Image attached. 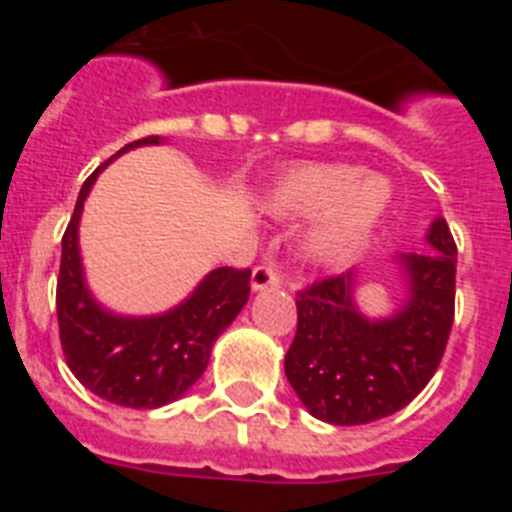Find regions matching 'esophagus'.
Instances as JSON below:
<instances>
[{
	"instance_id": "1",
	"label": "esophagus",
	"mask_w": 512,
	"mask_h": 512,
	"mask_svg": "<svg viewBox=\"0 0 512 512\" xmlns=\"http://www.w3.org/2000/svg\"><path fill=\"white\" fill-rule=\"evenodd\" d=\"M253 289H269V287H282V274L271 266H256L251 277Z\"/></svg>"
}]
</instances>
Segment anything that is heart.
Segmentation results:
<instances>
[{"label":"heart","mask_w":512,"mask_h":512,"mask_svg":"<svg viewBox=\"0 0 512 512\" xmlns=\"http://www.w3.org/2000/svg\"><path fill=\"white\" fill-rule=\"evenodd\" d=\"M390 205V184L361 174L354 164H302L279 179L266 197L269 212L300 217L317 212L305 253L318 264L346 261L372 235Z\"/></svg>","instance_id":"1"}]
</instances>
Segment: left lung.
<instances>
[{"instance_id": "1", "label": "left lung", "mask_w": 512, "mask_h": 512, "mask_svg": "<svg viewBox=\"0 0 512 512\" xmlns=\"http://www.w3.org/2000/svg\"><path fill=\"white\" fill-rule=\"evenodd\" d=\"M428 253H402L410 297L392 318L369 320L354 305V271L297 292V333L284 356L292 390L310 415L364 425L397 413L431 382L454 325L456 243L443 217Z\"/></svg>"}]
</instances>
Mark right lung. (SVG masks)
Wrapping results in <instances>:
<instances>
[{"instance_id":"right-lung-1","label":"right lung","mask_w":512,"mask_h":512,"mask_svg":"<svg viewBox=\"0 0 512 512\" xmlns=\"http://www.w3.org/2000/svg\"><path fill=\"white\" fill-rule=\"evenodd\" d=\"M158 135L128 143L115 153L156 146ZM107 158L89 176L61 241L56 310L66 364L87 390L122 408L153 410L179 400L205 374L212 343L243 310L251 269L220 266L174 310L151 318H122L104 310L84 282L79 256V217Z\"/></svg>"}]
</instances>
